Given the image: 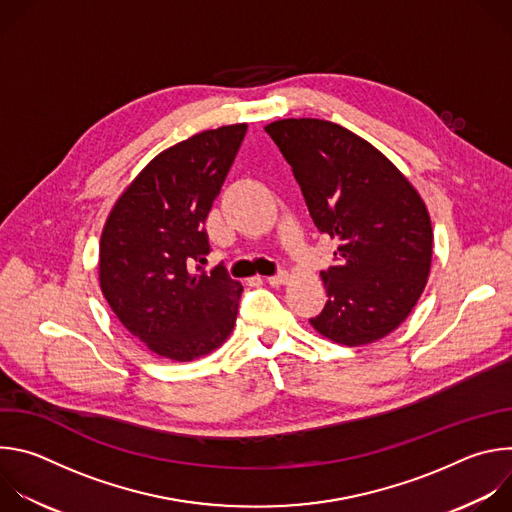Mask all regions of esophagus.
<instances>
[{
	"label": "esophagus",
	"mask_w": 512,
	"mask_h": 512,
	"mask_svg": "<svg viewBox=\"0 0 512 512\" xmlns=\"http://www.w3.org/2000/svg\"><path fill=\"white\" fill-rule=\"evenodd\" d=\"M287 273L285 271H279V273H275V275H271V277H267V283L269 285H273V287H279V285H283L285 281H287Z\"/></svg>",
	"instance_id": "1"
}]
</instances>
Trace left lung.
Listing matches in <instances>:
<instances>
[{
	"mask_svg": "<svg viewBox=\"0 0 512 512\" xmlns=\"http://www.w3.org/2000/svg\"><path fill=\"white\" fill-rule=\"evenodd\" d=\"M294 170L314 225L338 241L322 271L328 302L310 320L324 338L362 346L415 308L431 269L433 231L413 184L375 145L324 119L265 125Z\"/></svg>",
	"mask_w": 512,
	"mask_h": 512,
	"instance_id": "1",
	"label": "left lung"
}]
</instances>
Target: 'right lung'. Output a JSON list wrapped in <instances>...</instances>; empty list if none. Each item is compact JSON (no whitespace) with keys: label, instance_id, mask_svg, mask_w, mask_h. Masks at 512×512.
Listing matches in <instances>:
<instances>
[{"label":"right lung","instance_id":"right-lung-1","mask_svg":"<svg viewBox=\"0 0 512 512\" xmlns=\"http://www.w3.org/2000/svg\"><path fill=\"white\" fill-rule=\"evenodd\" d=\"M245 133L247 123H237L172 145L137 174L107 216L101 291L127 332L162 358L190 362L233 332L243 285L221 265L204 271V221Z\"/></svg>","mask_w":512,"mask_h":512}]
</instances>
